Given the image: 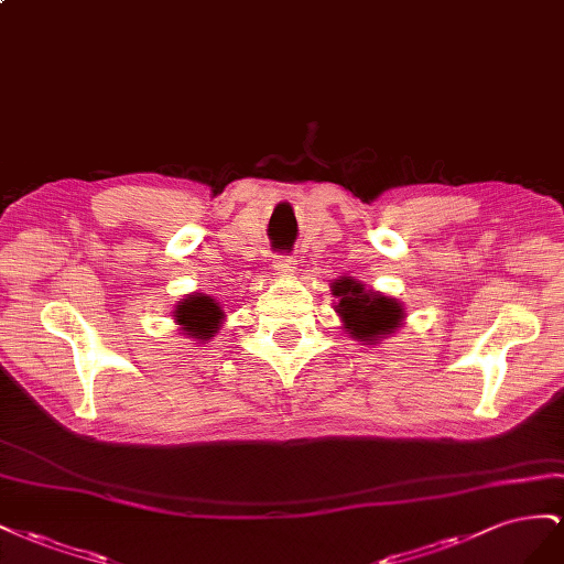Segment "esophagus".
Masks as SVG:
<instances>
[{"label": "esophagus", "instance_id": "esophagus-1", "mask_svg": "<svg viewBox=\"0 0 564 564\" xmlns=\"http://www.w3.org/2000/svg\"><path fill=\"white\" fill-rule=\"evenodd\" d=\"M271 267H273V273H276L279 279H291V276H295V271H297V262L293 260V257H276Z\"/></svg>", "mask_w": 564, "mask_h": 564}]
</instances>
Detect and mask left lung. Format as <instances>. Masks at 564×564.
I'll use <instances>...</instances> for the list:
<instances>
[{
  "label": "left lung",
  "instance_id": "obj_1",
  "mask_svg": "<svg viewBox=\"0 0 564 564\" xmlns=\"http://www.w3.org/2000/svg\"><path fill=\"white\" fill-rule=\"evenodd\" d=\"M330 293L335 297V314L340 316V328L351 340L378 345L404 326V304L378 291H368L357 279H335L330 283Z\"/></svg>",
  "mask_w": 564,
  "mask_h": 564
}]
</instances>
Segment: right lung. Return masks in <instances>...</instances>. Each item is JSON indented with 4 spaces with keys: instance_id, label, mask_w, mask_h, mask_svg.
<instances>
[{
    "instance_id": "right-lung-1",
    "label": "right lung",
    "mask_w": 564,
    "mask_h": 564,
    "mask_svg": "<svg viewBox=\"0 0 564 564\" xmlns=\"http://www.w3.org/2000/svg\"><path fill=\"white\" fill-rule=\"evenodd\" d=\"M172 316L176 328L186 337H193L196 343H207L221 328L227 314H224L221 304L215 297L205 293H191L174 304Z\"/></svg>"
}]
</instances>
